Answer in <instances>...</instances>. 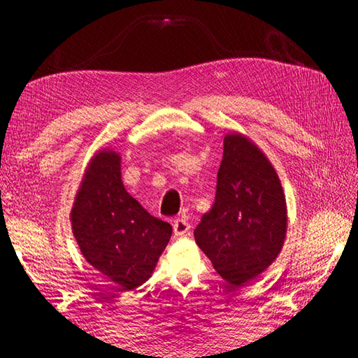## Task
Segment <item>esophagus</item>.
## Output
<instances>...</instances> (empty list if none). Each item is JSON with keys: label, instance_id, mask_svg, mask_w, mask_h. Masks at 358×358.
<instances>
[{"label": "esophagus", "instance_id": "obj_1", "mask_svg": "<svg viewBox=\"0 0 358 358\" xmlns=\"http://www.w3.org/2000/svg\"><path fill=\"white\" fill-rule=\"evenodd\" d=\"M172 226L177 237H185V235H189V231H191V224L187 223V220L185 217H178L177 220H173Z\"/></svg>", "mask_w": 358, "mask_h": 358}]
</instances>
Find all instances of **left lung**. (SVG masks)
<instances>
[{
  "mask_svg": "<svg viewBox=\"0 0 358 358\" xmlns=\"http://www.w3.org/2000/svg\"><path fill=\"white\" fill-rule=\"evenodd\" d=\"M286 200L277 172L245 136H224L215 203L194 231L196 245L234 286L275 260L286 235Z\"/></svg>",
  "mask_w": 358,
  "mask_h": 358,
  "instance_id": "obj_1",
  "label": "left lung"
}]
</instances>
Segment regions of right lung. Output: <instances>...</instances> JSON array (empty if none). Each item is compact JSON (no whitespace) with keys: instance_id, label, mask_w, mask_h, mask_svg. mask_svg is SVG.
Masks as SVG:
<instances>
[{"instance_id":"right-lung-1","label":"right lung","mask_w":358,"mask_h":358,"mask_svg":"<svg viewBox=\"0 0 358 358\" xmlns=\"http://www.w3.org/2000/svg\"><path fill=\"white\" fill-rule=\"evenodd\" d=\"M71 220L86 260L123 291L150 277L172 235L169 223L126 192L113 150L98 152L90 162Z\"/></svg>"}]
</instances>
